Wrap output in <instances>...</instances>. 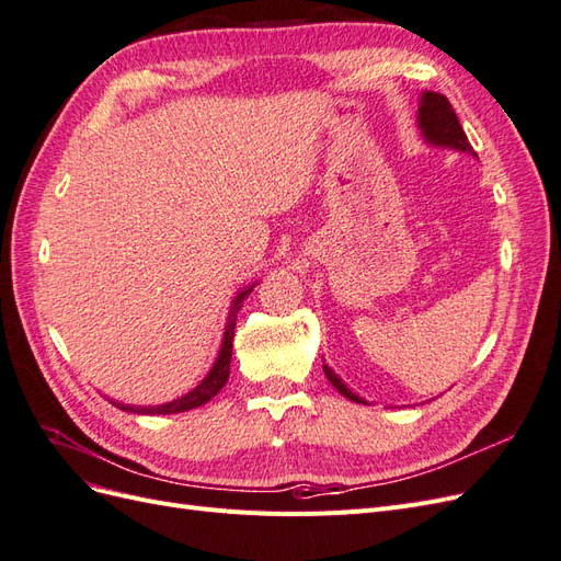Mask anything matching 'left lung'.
<instances>
[{"instance_id": "8db88e82", "label": "left lung", "mask_w": 561, "mask_h": 561, "mask_svg": "<svg viewBox=\"0 0 561 561\" xmlns=\"http://www.w3.org/2000/svg\"><path fill=\"white\" fill-rule=\"evenodd\" d=\"M419 126L423 130V138H426L428 142L433 145H439V147H451V149H458V151H468V154H474L466 133L461 128V124H458V116L451 107L449 100L445 95L439 93H423V100H421V107H419ZM322 369H325V377L332 381V386L339 390V393L346 396L348 400H355V402H363L358 396L351 393V390L342 383V379H339L334 371L322 365Z\"/></svg>"}]
</instances>
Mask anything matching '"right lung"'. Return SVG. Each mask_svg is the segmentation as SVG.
I'll list each match as a JSON object with an SVG mask.
<instances>
[{
	"label": "right lung",
	"instance_id": "right-lung-1",
	"mask_svg": "<svg viewBox=\"0 0 561 561\" xmlns=\"http://www.w3.org/2000/svg\"><path fill=\"white\" fill-rule=\"evenodd\" d=\"M252 293V287L243 290L239 297L233 301V309L229 313V322H227V332H225V342H222V351H219V358L215 363V367L210 369V375L203 379L192 393H186L184 398L175 400V402H168V404H159V407H130V404H116L118 410H126L133 414H178V412H186V410H194V407L206 404L210 398H215L219 393V388H222L229 379V365H231V348H233V330H236V313L241 311L243 307V299Z\"/></svg>",
	"mask_w": 561,
	"mask_h": 561
}]
</instances>
